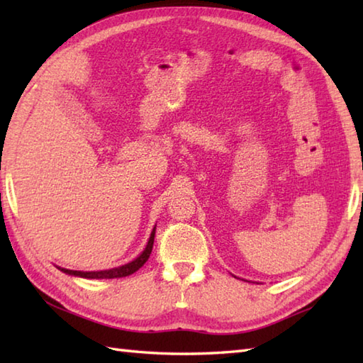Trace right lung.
Masks as SVG:
<instances>
[{"label": "right lung", "mask_w": 363, "mask_h": 363, "mask_svg": "<svg viewBox=\"0 0 363 363\" xmlns=\"http://www.w3.org/2000/svg\"><path fill=\"white\" fill-rule=\"evenodd\" d=\"M154 234H156V228L152 229L148 245H146L143 252L137 259L129 262V264H126V265L111 268V269H101V272H74V269H67V268H60V267H57V268L60 269V272H64L67 274L86 277V279H113V277H126L129 274L135 273L138 268H142L145 262L150 259V254L152 251V245H154Z\"/></svg>", "instance_id": "1"}]
</instances>
